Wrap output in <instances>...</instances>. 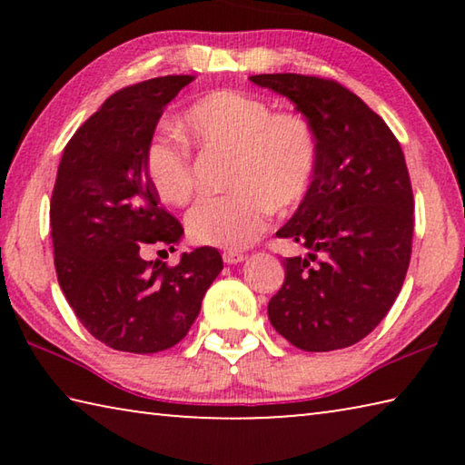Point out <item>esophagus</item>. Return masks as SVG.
Returning <instances> with one entry per match:
<instances>
[{
    "instance_id": "obj_1",
    "label": "esophagus",
    "mask_w": 465,
    "mask_h": 465,
    "mask_svg": "<svg viewBox=\"0 0 465 465\" xmlns=\"http://www.w3.org/2000/svg\"><path fill=\"white\" fill-rule=\"evenodd\" d=\"M243 261H246V256H243L242 252H235V250L223 252V262H227V264H238Z\"/></svg>"
}]
</instances>
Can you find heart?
<instances>
[{
  "label": "heart",
  "mask_w": 465,
  "mask_h": 465,
  "mask_svg": "<svg viewBox=\"0 0 465 465\" xmlns=\"http://www.w3.org/2000/svg\"><path fill=\"white\" fill-rule=\"evenodd\" d=\"M204 155H230V193L204 199L188 215L193 240L248 248L271 222L272 207H293L308 194L320 160L316 127L297 110L240 90H215L193 102L180 121ZM145 172L163 203L184 207L196 194V170L184 141L162 133L145 149Z\"/></svg>",
  "instance_id": "heart-1"
}]
</instances>
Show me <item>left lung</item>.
<instances>
[{
    "label": "left lung",
    "instance_id": "8db88e82",
    "mask_svg": "<svg viewBox=\"0 0 465 465\" xmlns=\"http://www.w3.org/2000/svg\"><path fill=\"white\" fill-rule=\"evenodd\" d=\"M250 80L293 100L320 141L310 191L277 232L310 254L282 261L285 282L269 302V320L302 351L346 349L385 318L411 264L414 196L402 147L380 114L334 80Z\"/></svg>",
    "mask_w": 465,
    "mask_h": 465
}]
</instances>
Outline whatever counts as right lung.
Wrapping results in <instances>:
<instances>
[{
  "label": "right lung",
  "mask_w": 465,
  "mask_h": 465,
  "mask_svg": "<svg viewBox=\"0 0 465 465\" xmlns=\"http://www.w3.org/2000/svg\"><path fill=\"white\" fill-rule=\"evenodd\" d=\"M193 80L163 75L114 92L63 149L51 196L54 269L77 320L114 351L152 355L178 344L223 269L209 246L176 266L143 258L149 246L174 250L184 232L149 184L145 149Z\"/></svg>",
  "instance_id": "1"
}]
</instances>
